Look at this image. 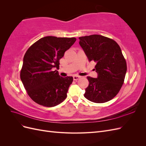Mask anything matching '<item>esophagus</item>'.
<instances>
[{"label": "esophagus", "instance_id": "1", "mask_svg": "<svg viewBox=\"0 0 146 146\" xmlns=\"http://www.w3.org/2000/svg\"><path fill=\"white\" fill-rule=\"evenodd\" d=\"M80 78V76H74V77H73V78H74V80H78L79 78Z\"/></svg>", "mask_w": 146, "mask_h": 146}]
</instances>
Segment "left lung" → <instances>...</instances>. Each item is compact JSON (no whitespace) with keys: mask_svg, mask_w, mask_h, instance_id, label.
<instances>
[{"mask_svg":"<svg viewBox=\"0 0 146 146\" xmlns=\"http://www.w3.org/2000/svg\"><path fill=\"white\" fill-rule=\"evenodd\" d=\"M79 44L90 61L96 63L98 78L87 77L90 82L84 96L94 103L111 100L120 91L127 72V63L118 44L99 35L79 37Z\"/></svg>","mask_w":146,"mask_h":146,"instance_id":"8db88e82","label":"left lung"}]
</instances>
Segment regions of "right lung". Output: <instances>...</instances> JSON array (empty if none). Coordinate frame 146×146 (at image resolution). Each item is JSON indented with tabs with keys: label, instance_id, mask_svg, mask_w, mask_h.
I'll return each mask as SVG.
<instances>
[{
	"label": "right lung",
	"instance_id": "1",
	"mask_svg": "<svg viewBox=\"0 0 146 146\" xmlns=\"http://www.w3.org/2000/svg\"><path fill=\"white\" fill-rule=\"evenodd\" d=\"M76 38L45 36L33 43L25 52L20 77L28 95L46 107L61 104L67 97L72 77H60V60L76 42Z\"/></svg>",
	"mask_w": 146,
	"mask_h": 146
}]
</instances>
